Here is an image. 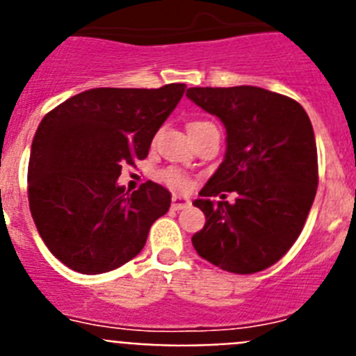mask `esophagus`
Returning a JSON list of instances; mask_svg holds the SVG:
<instances>
[{
    "mask_svg": "<svg viewBox=\"0 0 356 356\" xmlns=\"http://www.w3.org/2000/svg\"><path fill=\"white\" fill-rule=\"evenodd\" d=\"M188 205H191V201H188L187 197H184V196H172L171 207L175 210H184V209H187Z\"/></svg>",
    "mask_w": 356,
    "mask_h": 356,
    "instance_id": "1",
    "label": "esophagus"
}]
</instances>
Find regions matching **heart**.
Wrapping results in <instances>:
<instances>
[{
	"mask_svg": "<svg viewBox=\"0 0 356 356\" xmlns=\"http://www.w3.org/2000/svg\"><path fill=\"white\" fill-rule=\"evenodd\" d=\"M205 124H210V122L194 121V122H191L188 130H193V128L205 127ZM160 180H162L163 184H168L169 187L178 188V191H185V188L191 187V180H188V176L184 175L181 171H178V169H165V171H162V172H160Z\"/></svg>",
	"mask_w": 356,
	"mask_h": 356,
	"instance_id": "heart-1",
	"label": "heart"
}]
</instances>
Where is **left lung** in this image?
<instances>
[{
	"label": "left lung",
	"mask_w": 356,
	"mask_h": 356,
	"mask_svg": "<svg viewBox=\"0 0 356 356\" xmlns=\"http://www.w3.org/2000/svg\"><path fill=\"white\" fill-rule=\"evenodd\" d=\"M187 97L226 128L225 160L194 207L207 222L193 235L201 259L251 275L278 262L300 237L317 193L312 122L292 97L238 87H191ZM226 192H237L234 206ZM221 195L222 202L211 201Z\"/></svg>",
	"instance_id": "8db88e82"
}]
</instances>
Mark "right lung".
I'll use <instances>...</instances> for the list:
<instances>
[{"mask_svg":"<svg viewBox=\"0 0 356 356\" xmlns=\"http://www.w3.org/2000/svg\"><path fill=\"white\" fill-rule=\"evenodd\" d=\"M185 92L102 87L69 97L40 121L28 162V201L39 235L81 275H102L140 253L151 225L171 205L147 180L119 187L122 165L149 153L151 140Z\"/></svg>","mask_w":356,"mask_h":356,"instance_id":"1","label":"right lung"}]
</instances>
